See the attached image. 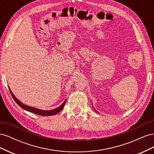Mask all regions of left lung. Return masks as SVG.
I'll return each instance as SVG.
<instances>
[{
    "instance_id": "obj_1",
    "label": "left lung",
    "mask_w": 154,
    "mask_h": 154,
    "mask_svg": "<svg viewBox=\"0 0 154 154\" xmlns=\"http://www.w3.org/2000/svg\"><path fill=\"white\" fill-rule=\"evenodd\" d=\"M92 108H93V109H94V110H95V111H96V112H97V113H99V112H97V110H95V109H94V106H92Z\"/></svg>"
}]
</instances>
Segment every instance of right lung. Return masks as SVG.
<instances>
[{
	"mask_svg": "<svg viewBox=\"0 0 154 154\" xmlns=\"http://www.w3.org/2000/svg\"><path fill=\"white\" fill-rule=\"evenodd\" d=\"M9 87V89H10V91L11 92V94L13 97V98L14 99V100L15 101L16 103L19 105L20 107H22V109H25L27 111H29V112H32V113H35L36 114H38V115H40V116H53V115H55L57 114V113H58L59 112L61 111L63 108L65 106V104H66V101L67 100H66L64 101L63 103L60 105V106H58V108H56L54 109H53V110H41V109H36V108H35V107H32V106H27V105H24V103H22V102H20L19 100H18L17 97H15V96L13 94V93L11 92V89L10 87Z\"/></svg>",
	"mask_w": 154,
	"mask_h": 154,
	"instance_id": "add662e5",
	"label": "right lung"
}]
</instances>
